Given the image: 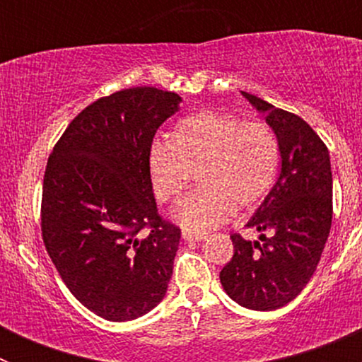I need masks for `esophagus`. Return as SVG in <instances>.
<instances>
[{
  "label": "esophagus",
  "instance_id": "34e87169",
  "mask_svg": "<svg viewBox=\"0 0 362 362\" xmlns=\"http://www.w3.org/2000/svg\"><path fill=\"white\" fill-rule=\"evenodd\" d=\"M181 235H183L185 241H204V239H206L204 233H194V232H188V230H185Z\"/></svg>",
  "mask_w": 362,
  "mask_h": 362
}]
</instances>
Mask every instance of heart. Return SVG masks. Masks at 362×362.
I'll return each instance as SVG.
<instances>
[{
  "label": "heart",
  "instance_id": "1",
  "mask_svg": "<svg viewBox=\"0 0 362 362\" xmlns=\"http://www.w3.org/2000/svg\"><path fill=\"white\" fill-rule=\"evenodd\" d=\"M197 166V185L172 209L192 232H209L241 209L259 203L279 168L276 134L261 121L243 123L225 112L203 110L179 121L174 139L156 137L148 146V174L158 199L179 196Z\"/></svg>",
  "mask_w": 362,
  "mask_h": 362
}]
</instances>
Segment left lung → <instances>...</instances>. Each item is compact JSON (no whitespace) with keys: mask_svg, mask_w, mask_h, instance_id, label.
<instances>
[{"mask_svg":"<svg viewBox=\"0 0 362 362\" xmlns=\"http://www.w3.org/2000/svg\"><path fill=\"white\" fill-rule=\"evenodd\" d=\"M241 94L276 134L281 172L246 223L259 239L230 235L233 257L219 279L238 305L268 312L296 299L317 268L332 226L330 152L305 119Z\"/></svg>","mask_w":362,"mask_h":362,"instance_id":"left-lung-1","label":"left lung"}]
</instances>
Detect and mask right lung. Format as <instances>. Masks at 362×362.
Listing matches in <instances>:
<instances>
[{
  "label": "right lung",
  "mask_w": 362,
  "mask_h": 362,
  "mask_svg": "<svg viewBox=\"0 0 362 362\" xmlns=\"http://www.w3.org/2000/svg\"><path fill=\"white\" fill-rule=\"evenodd\" d=\"M181 101L153 86L98 99L47 163L45 248L72 296L107 321L141 317L168 288L181 230L158 214L148 146Z\"/></svg>",
  "instance_id": "right-lung-1"
}]
</instances>
